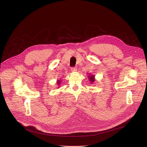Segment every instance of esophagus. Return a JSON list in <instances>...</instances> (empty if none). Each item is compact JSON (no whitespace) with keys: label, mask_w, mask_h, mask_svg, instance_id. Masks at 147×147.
Instances as JSON below:
<instances>
[{"label":"esophagus","mask_w":147,"mask_h":147,"mask_svg":"<svg viewBox=\"0 0 147 147\" xmlns=\"http://www.w3.org/2000/svg\"><path fill=\"white\" fill-rule=\"evenodd\" d=\"M71 71L73 72H76L77 71V69H76V67H72V68H71Z\"/></svg>","instance_id":"esophagus-1"}]
</instances>
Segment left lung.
<instances>
[{"mask_svg":"<svg viewBox=\"0 0 147 147\" xmlns=\"http://www.w3.org/2000/svg\"><path fill=\"white\" fill-rule=\"evenodd\" d=\"M88 77H89V80H90V82H91V83H93V82H94V76H90Z\"/></svg>","mask_w":147,"mask_h":147,"instance_id":"8db88e82","label":"left lung"}]
</instances>
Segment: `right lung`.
<instances>
[{
	"mask_svg": "<svg viewBox=\"0 0 147 147\" xmlns=\"http://www.w3.org/2000/svg\"><path fill=\"white\" fill-rule=\"evenodd\" d=\"M60 82H60V80H58V82H57V83L58 84H59V83H60Z\"/></svg>",
	"mask_w": 147,
	"mask_h": 147,
	"instance_id": "1",
	"label": "right lung"
}]
</instances>
